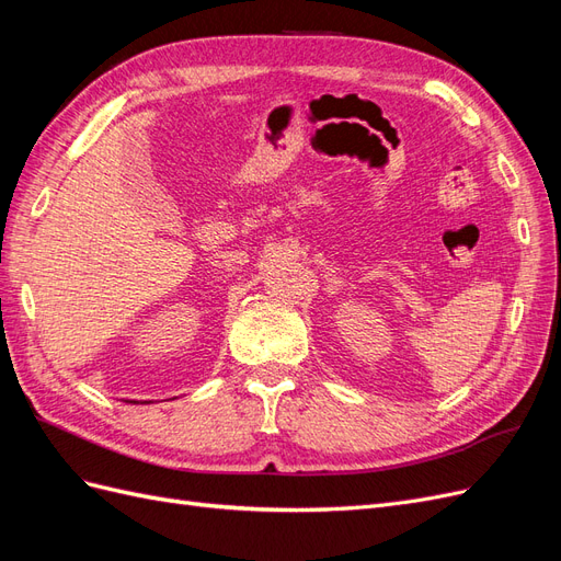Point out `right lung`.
<instances>
[{"instance_id":"right-lung-1","label":"right lung","mask_w":561,"mask_h":561,"mask_svg":"<svg viewBox=\"0 0 561 561\" xmlns=\"http://www.w3.org/2000/svg\"><path fill=\"white\" fill-rule=\"evenodd\" d=\"M133 402H135V400H133Z\"/></svg>"}]
</instances>
